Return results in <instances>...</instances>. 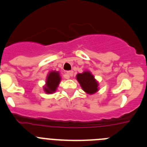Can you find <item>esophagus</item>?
<instances>
[{"label": "esophagus", "mask_w": 147, "mask_h": 147, "mask_svg": "<svg viewBox=\"0 0 147 147\" xmlns=\"http://www.w3.org/2000/svg\"><path fill=\"white\" fill-rule=\"evenodd\" d=\"M66 74L67 75V76H73V75H74V71H68L66 72Z\"/></svg>", "instance_id": "34e87169"}]
</instances>
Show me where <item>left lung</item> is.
I'll return each mask as SVG.
<instances>
[{"label": "left lung", "instance_id": "8db88e82", "mask_svg": "<svg viewBox=\"0 0 147 147\" xmlns=\"http://www.w3.org/2000/svg\"><path fill=\"white\" fill-rule=\"evenodd\" d=\"M76 79L83 90L86 93L93 94L98 91V82L95 80L94 76L89 71H85L83 74H78Z\"/></svg>", "mask_w": 147, "mask_h": 147}]
</instances>
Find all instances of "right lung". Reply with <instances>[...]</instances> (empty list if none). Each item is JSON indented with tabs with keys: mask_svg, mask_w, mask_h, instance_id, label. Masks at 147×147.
<instances>
[{
	"mask_svg": "<svg viewBox=\"0 0 147 147\" xmlns=\"http://www.w3.org/2000/svg\"><path fill=\"white\" fill-rule=\"evenodd\" d=\"M60 82V76L59 73L56 71H51L48 75L46 80V85L44 87V90L45 93H52L56 91V89L59 85Z\"/></svg>",
	"mask_w": 147,
	"mask_h": 147,
	"instance_id": "1",
	"label": "right lung"
}]
</instances>
